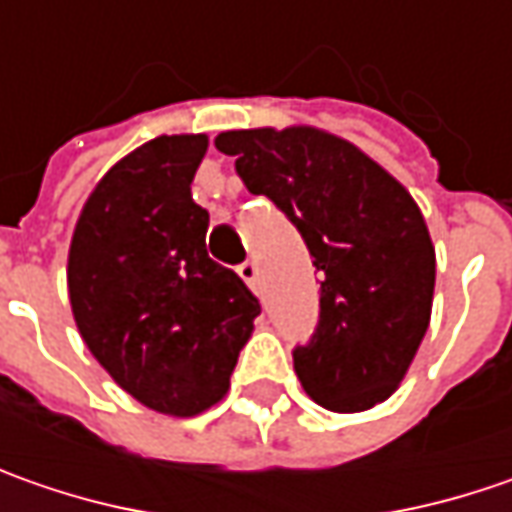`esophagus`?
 I'll use <instances>...</instances> for the list:
<instances>
[{"instance_id":"obj_1","label":"esophagus","mask_w":512,"mask_h":512,"mask_svg":"<svg viewBox=\"0 0 512 512\" xmlns=\"http://www.w3.org/2000/svg\"><path fill=\"white\" fill-rule=\"evenodd\" d=\"M237 275L243 278V283H246L249 289H257V263L255 260H246V263H240V266H237Z\"/></svg>"}]
</instances>
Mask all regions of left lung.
<instances>
[{
  "instance_id": "obj_1",
  "label": "left lung",
  "mask_w": 512,
  "mask_h": 512,
  "mask_svg": "<svg viewBox=\"0 0 512 512\" xmlns=\"http://www.w3.org/2000/svg\"><path fill=\"white\" fill-rule=\"evenodd\" d=\"M252 194H266L321 272V318L295 372L312 401L364 412L404 381L430 326L435 249L410 191L361 148L321 128L223 131Z\"/></svg>"
}]
</instances>
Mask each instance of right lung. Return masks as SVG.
Instances as JSON below:
<instances>
[{
	"mask_svg": "<svg viewBox=\"0 0 512 512\" xmlns=\"http://www.w3.org/2000/svg\"><path fill=\"white\" fill-rule=\"evenodd\" d=\"M206 134L148 140L91 191L68 252V298L100 367L148 410L189 418L226 392L260 303L206 252L191 200Z\"/></svg>",
	"mask_w": 512,
	"mask_h": 512,
	"instance_id": "obj_1",
	"label": "right lung"
}]
</instances>
